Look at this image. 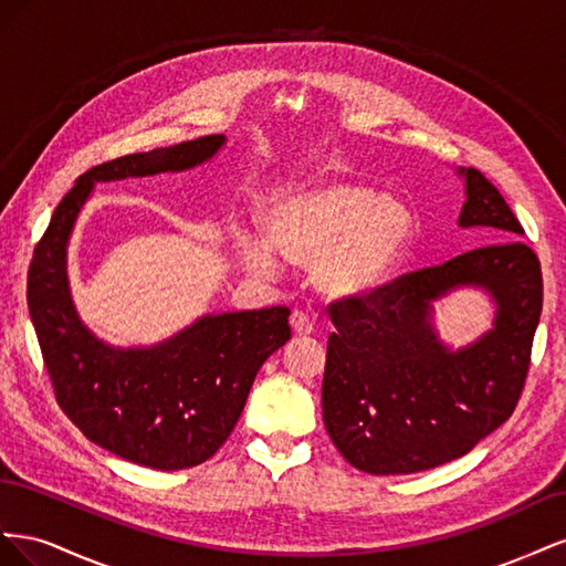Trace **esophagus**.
<instances>
[{"label":"esophagus","mask_w":566,"mask_h":566,"mask_svg":"<svg viewBox=\"0 0 566 566\" xmlns=\"http://www.w3.org/2000/svg\"><path fill=\"white\" fill-rule=\"evenodd\" d=\"M290 325H293V331L297 335H312L314 333V318L310 314L297 312V310L290 314Z\"/></svg>","instance_id":"1"}]
</instances>
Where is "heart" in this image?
I'll return each mask as SVG.
<instances>
[{
	"mask_svg": "<svg viewBox=\"0 0 566 566\" xmlns=\"http://www.w3.org/2000/svg\"><path fill=\"white\" fill-rule=\"evenodd\" d=\"M264 221L285 256L300 264L314 262V281L328 295H361L378 287L416 238V217L406 202L352 181L279 196ZM238 248L252 271L276 273V252L264 238L241 233Z\"/></svg>",
	"mask_w": 566,
	"mask_h": 566,
	"instance_id": "heart-1",
	"label": "heart"
}]
</instances>
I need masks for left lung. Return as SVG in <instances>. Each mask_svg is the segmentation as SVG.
Wrapping results in <instances>:
<instances>
[{"mask_svg": "<svg viewBox=\"0 0 566 566\" xmlns=\"http://www.w3.org/2000/svg\"><path fill=\"white\" fill-rule=\"evenodd\" d=\"M468 200L460 227H489L503 243L462 252L439 266L331 302L321 389L323 422L349 465L368 474L432 470L472 451L515 410L543 310L536 252L479 169H460ZM482 284L500 304L494 331L449 353L429 323L431 300Z\"/></svg>", "mask_w": 566, "mask_h": 566, "instance_id": "obj_1", "label": "left lung"}]
</instances>
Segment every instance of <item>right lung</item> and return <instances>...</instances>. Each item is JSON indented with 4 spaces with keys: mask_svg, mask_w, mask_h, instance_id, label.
<instances>
[{
    "mask_svg": "<svg viewBox=\"0 0 566 566\" xmlns=\"http://www.w3.org/2000/svg\"><path fill=\"white\" fill-rule=\"evenodd\" d=\"M221 144L224 134H210L92 167L51 214L28 269V310L63 413L101 449L165 472L200 465L229 439L256 370L290 339V310L205 316L158 347L115 349L73 310L65 245L94 181L181 172Z\"/></svg>",
    "mask_w": 566,
    "mask_h": 566,
    "instance_id": "add662e5",
    "label": "right lung"
}]
</instances>
